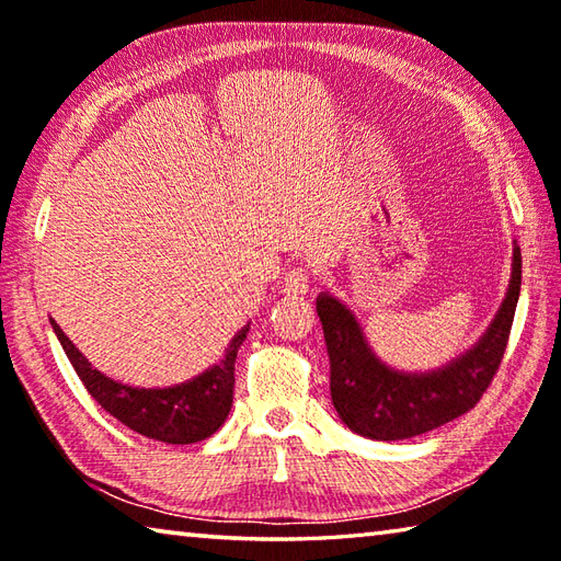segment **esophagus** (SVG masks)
<instances>
[{
	"instance_id": "34e87169",
	"label": "esophagus",
	"mask_w": 561,
	"mask_h": 561,
	"mask_svg": "<svg viewBox=\"0 0 561 561\" xmlns=\"http://www.w3.org/2000/svg\"><path fill=\"white\" fill-rule=\"evenodd\" d=\"M284 291L287 294H307L309 291V272L304 267H291L284 274Z\"/></svg>"
}]
</instances>
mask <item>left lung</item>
Wrapping results in <instances>:
<instances>
[{
    "instance_id": "8db88e82",
    "label": "left lung",
    "mask_w": 561,
    "mask_h": 561,
    "mask_svg": "<svg viewBox=\"0 0 561 561\" xmlns=\"http://www.w3.org/2000/svg\"><path fill=\"white\" fill-rule=\"evenodd\" d=\"M522 284L515 247L512 279L495 321L478 346L433 374L405 376L386 368L366 346L356 319L339 299L321 294L317 314L331 360V401L351 431L371 440H403L455 421L480 403L505 356Z\"/></svg>"
}]
</instances>
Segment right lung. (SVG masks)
Listing matches in <instances>:
<instances>
[{"label":"right lung","mask_w":561,"mask_h":561,"mask_svg":"<svg viewBox=\"0 0 561 561\" xmlns=\"http://www.w3.org/2000/svg\"><path fill=\"white\" fill-rule=\"evenodd\" d=\"M61 346L69 356L73 371L96 398L103 411L118 417L123 425L146 438L170 445H187L210 438L225 423L232 408L234 388V358L237 348L247 339V329L232 339L225 358L210 371L173 388H133L96 371L79 348H76L61 327L51 321Z\"/></svg>","instance_id":"obj_1"}]
</instances>
